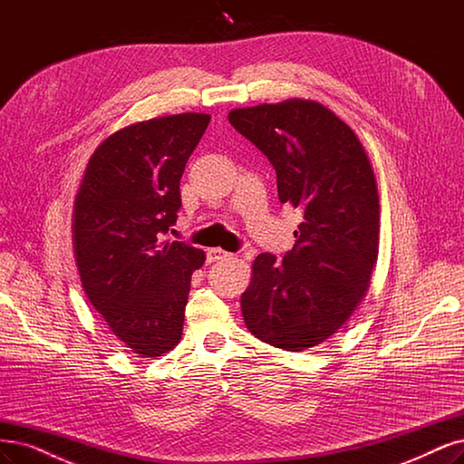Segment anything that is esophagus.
<instances>
[{
    "label": "esophagus",
    "instance_id": "1",
    "mask_svg": "<svg viewBox=\"0 0 464 464\" xmlns=\"http://www.w3.org/2000/svg\"><path fill=\"white\" fill-rule=\"evenodd\" d=\"M227 257H230V253H228V251H225V249H218V247L207 249V261H209V263L222 261V259H227Z\"/></svg>",
    "mask_w": 464,
    "mask_h": 464
}]
</instances>
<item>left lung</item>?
<instances>
[{
	"instance_id": "1",
	"label": "left lung",
	"mask_w": 464,
	"mask_h": 464,
	"mask_svg": "<svg viewBox=\"0 0 464 464\" xmlns=\"http://www.w3.org/2000/svg\"><path fill=\"white\" fill-rule=\"evenodd\" d=\"M234 129L276 170L280 203L303 222L284 257L261 253L242 295L249 332L303 351L324 342L353 313L378 255V189L359 138L316 102L234 109Z\"/></svg>"
}]
</instances>
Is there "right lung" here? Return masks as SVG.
Listing matches in <instances>:
<instances>
[{"label":"right lung","instance_id":"1","mask_svg":"<svg viewBox=\"0 0 464 464\" xmlns=\"http://www.w3.org/2000/svg\"><path fill=\"white\" fill-rule=\"evenodd\" d=\"M209 115L151 119L109 136L92 155L74 207L84 292L109 330L141 357L180 342L191 275L205 253L170 242L180 179Z\"/></svg>","mask_w":464,"mask_h":464}]
</instances>
